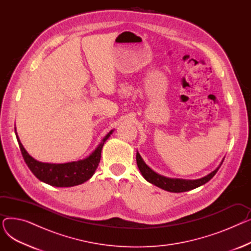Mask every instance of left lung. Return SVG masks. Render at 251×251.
Segmentation results:
<instances>
[{"label": "left lung", "mask_w": 251, "mask_h": 251, "mask_svg": "<svg viewBox=\"0 0 251 251\" xmlns=\"http://www.w3.org/2000/svg\"><path fill=\"white\" fill-rule=\"evenodd\" d=\"M136 162H137L138 169L140 170L142 176L146 178V180L153 184V185L170 192H185L203 185V184L208 182L216 175V173L218 172V170L222 165L221 164L215 171H213L212 173L203 178L197 179V180H183V179H171V178H167L156 174L150 167H148L146 163L143 162L138 152L136 153Z\"/></svg>", "instance_id": "8db88e82"}]
</instances>
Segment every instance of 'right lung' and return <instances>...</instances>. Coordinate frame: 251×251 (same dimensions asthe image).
<instances>
[{"mask_svg":"<svg viewBox=\"0 0 251 251\" xmlns=\"http://www.w3.org/2000/svg\"><path fill=\"white\" fill-rule=\"evenodd\" d=\"M112 132L113 130L104 136L96 151L87 156L86 159L66 164H48L37 162L25 151L17 136V133L16 137L26 165L38 180L50 184L51 186L71 187L84 183L94 175L100 161L101 149L105 140L110 137Z\"/></svg>","mask_w":251,"mask_h":251,"instance_id":"obj_1","label":"right lung"}]
</instances>
